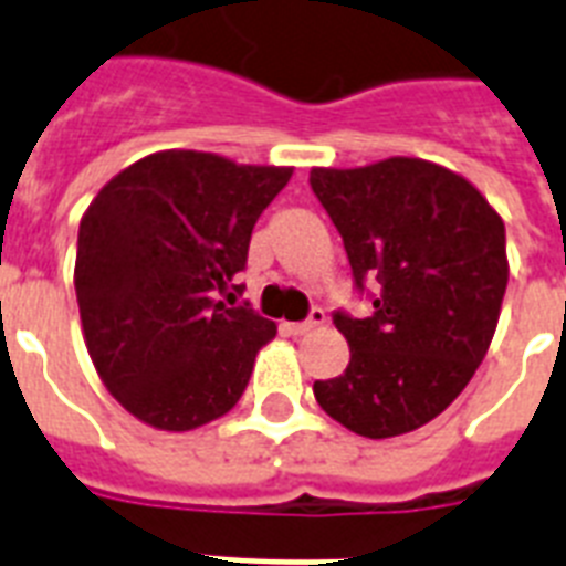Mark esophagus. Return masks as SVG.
Instances as JSON below:
<instances>
[{"label": "esophagus", "instance_id": "esophagus-1", "mask_svg": "<svg viewBox=\"0 0 566 566\" xmlns=\"http://www.w3.org/2000/svg\"><path fill=\"white\" fill-rule=\"evenodd\" d=\"M326 323V311L323 308H311L308 319H302V323H284V332L287 335H308V332H314V328H319Z\"/></svg>", "mask_w": 566, "mask_h": 566}]
</instances>
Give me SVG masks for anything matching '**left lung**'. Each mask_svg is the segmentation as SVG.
<instances>
[{
  "label": "left lung",
  "instance_id": "obj_1",
  "mask_svg": "<svg viewBox=\"0 0 566 566\" xmlns=\"http://www.w3.org/2000/svg\"><path fill=\"white\" fill-rule=\"evenodd\" d=\"M311 190L344 238L373 314L335 311L349 367L314 381L319 408L361 438L434 420L488 355L509 284L505 222L458 172L422 158L314 167Z\"/></svg>",
  "mask_w": 566,
  "mask_h": 566
}]
</instances>
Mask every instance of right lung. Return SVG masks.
<instances>
[{
	"instance_id": "add662e5",
	"label": "right lung",
	"mask_w": 566,
	"mask_h": 566,
	"mask_svg": "<svg viewBox=\"0 0 566 566\" xmlns=\"http://www.w3.org/2000/svg\"><path fill=\"white\" fill-rule=\"evenodd\" d=\"M291 176L167 149L117 172L84 211L75 255L84 344L114 399L146 426L190 431L247 390L275 323L217 293L247 266L258 217Z\"/></svg>"
}]
</instances>
